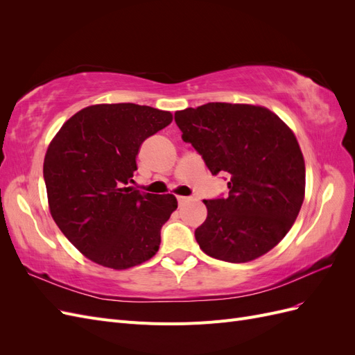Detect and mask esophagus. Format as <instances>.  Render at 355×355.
<instances>
[{
    "label": "esophagus",
    "instance_id": "obj_1",
    "mask_svg": "<svg viewBox=\"0 0 355 355\" xmlns=\"http://www.w3.org/2000/svg\"><path fill=\"white\" fill-rule=\"evenodd\" d=\"M189 200H191L189 197H182V196L178 197V202H179V204H185V202L189 201Z\"/></svg>",
    "mask_w": 355,
    "mask_h": 355
}]
</instances>
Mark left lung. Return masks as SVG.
I'll return each instance as SVG.
<instances>
[{
    "instance_id": "obj_1",
    "label": "left lung",
    "mask_w": 355,
    "mask_h": 355,
    "mask_svg": "<svg viewBox=\"0 0 355 355\" xmlns=\"http://www.w3.org/2000/svg\"><path fill=\"white\" fill-rule=\"evenodd\" d=\"M175 121L211 175H230L227 198L204 200L200 249L232 263L274 249L305 198V161L292 128L265 106L247 103L210 102L176 111Z\"/></svg>"
}]
</instances>
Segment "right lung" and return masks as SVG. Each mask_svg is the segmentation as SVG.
Listing matches in <instances>:
<instances>
[{
  "label": "right lung",
  "mask_w": 355,
  "mask_h": 355,
  "mask_svg": "<svg viewBox=\"0 0 355 355\" xmlns=\"http://www.w3.org/2000/svg\"><path fill=\"white\" fill-rule=\"evenodd\" d=\"M173 115L136 103L92 105L72 115L44 158L49 209L63 235L105 268L127 270L158 252L161 227L178 209L175 196L132 187L146 137Z\"/></svg>",
  "instance_id": "right-lung-1"
}]
</instances>
